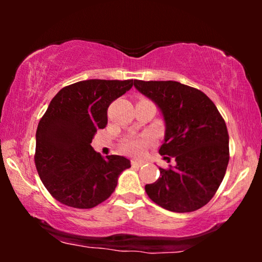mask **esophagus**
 <instances>
[{
	"instance_id": "obj_1",
	"label": "esophagus",
	"mask_w": 262,
	"mask_h": 262,
	"mask_svg": "<svg viewBox=\"0 0 262 262\" xmlns=\"http://www.w3.org/2000/svg\"><path fill=\"white\" fill-rule=\"evenodd\" d=\"M143 163H144V162H143V161H137V160H134V161H132V162H131L132 166H134V167H138V168L142 167Z\"/></svg>"
}]
</instances>
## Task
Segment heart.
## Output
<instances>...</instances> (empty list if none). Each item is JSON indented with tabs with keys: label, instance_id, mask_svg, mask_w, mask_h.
Returning a JSON list of instances; mask_svg holds the SVG:
<instances>
[{
	"label": "heart",
	"instance_id": "obj_1",
	"mask_svg": "<svg viewBox=\"0 0 262 262\" xmlns=\"http://www.w3.org/2000/svg\"><path fill=\"white\" fill-rule=\"evenodd\" d=\"M150 142H151V138H150L149 136H144V137L141 138H131L125 143V150H126L127 152L137 155V154L141 152L143 148H144L146 144H149Z\"/></svg>",
	"mask_w": 262,
	"mask_h": 262
}]
</instances>
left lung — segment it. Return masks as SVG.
Segmentation results:
<instances>
[{
  "label": "left lung",
  "instance_id": "left-lung-1",
  "mask_svg": "<svg viewBox=\"0 0 262 262\" xmlns=\"http://www.w3.org/2000/svg\"><path fill=\"white\" fill-rule=\"evenodd\" d=\"M135 87L156 103L166 132L159 152L175 166L160 168L145 185L149 198L173 212H192L217 192L229 162L227 125L214 103L198 89L177 81H139Z\"/></svg>",
  "mask_w": 262,
  "mask_h": 262
}]
</instances>
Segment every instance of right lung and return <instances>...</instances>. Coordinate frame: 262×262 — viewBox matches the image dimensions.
<instances>
[{"mask_svg": "<svg viewBox=\"0 0 262 262\" xmlns=\"http://www.w3.org/2000/svg\"><path fill=\"white\" fill-rule=\"evenodd\" d=\"M134 80H87L67 85L51 100L35 134L34 162L53 198L67 206L92 209L117 187L121 171L131 167L124 156L106 159L92 148L106 127L107 108L130 91Z\"/></svg>", "mask_w": 262, "mask_h": 262, "instance_id": "add662e5", "label": "right lung"}]
</instances>
